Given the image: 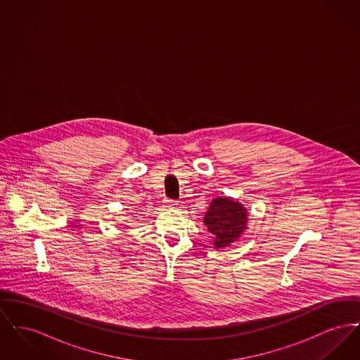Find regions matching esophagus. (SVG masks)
<instances>
[{"label":"esophagus","instance_id":"34e87169","mask_svg":"<svg viewBox=\"0 0 360 360\" xmlns=\"http://www.w3.org/2000/svg\"><path fill=\"white\" fill-rule=\"evenodd\" d=\"M163 205H165V208H169V210H172V208H175V201H171V200H165L163 201Z\"/></svg>","mask_w":360,"mask_h":360}]
</instances>
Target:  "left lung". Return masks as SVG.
Returning <instances> with one entry per match:
<instances>
[{"mask_svg":"<svg viewBox=\"0 0 360 360\" xmlns=\"http://www.w3.org/2000/svg\"><path fill=\"white\" fill-rule=\"evenodd\" d=\"M249 212L231 197H216L204 214V224L211 233L214 249L229 248L248 230Z\"/></svg>","mask_w":360,"mask_h":360,"instance_id":"obj_1","label":"left lung"}]
</instances>
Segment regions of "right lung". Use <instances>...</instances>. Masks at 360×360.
Wrapping results in <instances>:
<instances>
[{
  "mask_svg": "<svg viewBox=\"0 0 360 360\" xmlns=\"http://www.w3.org/2000/svg\"><path fill=\"white\" fill-rule=\"evenodd\" d=\"M122 226H124V224H122Z\"/></svg>",
  "mask_w": 360,
  "mask_h": 360,
  "instance_id": "obj_1",
  "label": "right lung"
}]
</instances>
